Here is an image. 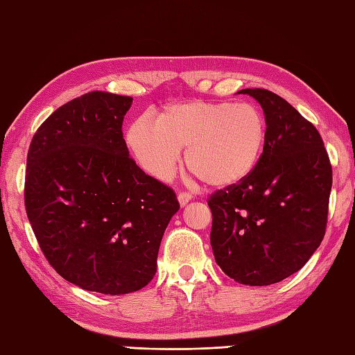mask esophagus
<instances>
[{
	"label": "esophagus",
	"mask_w": 355,
	"mask_h": 355,
	"mask_svg": "<svg viewBox=\"0 0 355 355\" xmlns=\"http://www.w3.org/2000/svg\"><path fill=\"white\" fill-rule=\"evenodd\" d=\"M191 198H193L191 193H189V191H180V193H179V196H178V199H179V204L184 207L185 204H189V200H191Z\"/></svg>",
	"instance_id": "1"
}]
</instances>
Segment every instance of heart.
<instances>
[{"instance_id": "heart-1", "label": "heart", "mask_w": 355, "mask_h": 355, "mask_svg": "<svg viewBox=\"0 0 355 355\" xmlns=\"http://www.w3.org/2000/svg\"><path fill=\"white\" fill-rule=\"evenodd\" d=\"M267 139V122L257 105L209 102L165 106L157 122L140 117L130 126L126 144L145 171L166 179L180 148L187 168L209 187H230L255 170Z\"/></svg>"}]
</instances>
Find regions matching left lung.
<instances>
[{
	"label": "left lung",
	"instance_id": "left-lung-1",
	"mask_svg": "<svg viewBox=\"0 0 355 355\" xmlns=\"http://www.w3.org/2000/svg\"><path fill=\"white\" fill-rule=\"evenodd\" d=\"M239 92L263 106L267 139L255 170L207 199L210 243L225 275L269 286L302 269L323 241L332 166L318 130L291 103L261 88Z\"/></svg>",
	"mask_w": 355,
	"mask_h": 355
}]
</instances>
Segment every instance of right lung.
<instances>
[{"instance_id": "add662e5", "label": "right lung", "mask_w": 355, "mask_h": 355, "mask_svg": "<svg viewBox=\"0 0 355 355\" xmlns=\"http://www.w3.org/2000/svg\"><path fill=\"white\" fill-rule=\"evenodd\" d=\"M132 97L92 91L40 125L28 151L24 205L44 258L66 282L123 295L156 273L176 193L130 157L122 125Z\"/></svg>"}]
</instances>
